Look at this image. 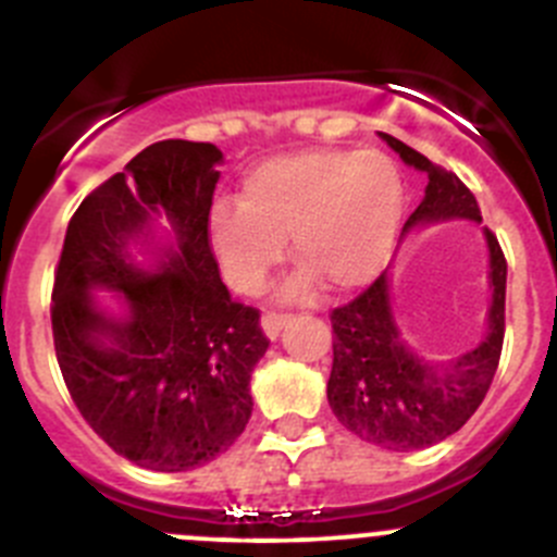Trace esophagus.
Segmentation results:
<instances>
[{
    "label": "esophagus",
    "instance_id": "obj_1",
    "mask_svg": "<svg viewBox=\"0 0 557 557\" xmlns=\"http://www.w3.org/2000/svg\"><path fill=\"white\" fill-rule=\"evenodd\" d=\"M288 321H290L288 312H263L261 326H263V332H267V337L274 339L280 334V329H283Z\"/></svg>",
    "mask_w": 557,
    "mask_h": 557
}]
</instances>
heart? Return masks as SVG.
<instances>
[{
    "mask_svg": "<svg viewBox=\"0 0 557 557\" xmlns=\"http://www.w3.org/2000/svg\"><path fill=\"white\" fill-rule=\"evenodd\" d=\"M403 214L405 182L388 154L310 149L252 169L239 203H212L207 236L223 277L239 294H261L283 261L285 239L301 263L290 296H307L315 283L345 294L381 274L397 247Z\"/></svg>",
    "mask_w": 557,
    "mask_h": 557,
    "instance_id": "obj_1",
    "label": "heart"
}]
</instances>
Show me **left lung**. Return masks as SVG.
I'll use <instances>...</instances> for the list:
<instances>
[{"label":"left lung","instance_id":"left-lung-1","mask_svg":"<svg viewBox=\"0 0 557 557\" xmlns=\"http://www.w3.org/2000/svg\"><path fill=\"white\" fill-rule=\"evenodd\" d=\"M381 138L405 163L428 174L422 203L403 231L446 220L482 223L476 198L460 176L394 135L381 133ZM484 236L493 288L487 337L449 367L428 364L403 343L392 315L386 272L348 305L332 310L334 359L326 397L337 422L356 438L388 451L428 449L455 435L476 413L498 370L506 332V258L493 231L484 228Z\"/></svg>","mask_w":557,"mask_h":557}]
</instances>
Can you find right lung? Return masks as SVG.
Returning a JSON list of instances; mask_svg holds the SVG:
<instances>
[{"label":"right lung","mask_w":557,"mask_h":557,"mask_svg":"<svg viewBox=\"0 0 557 557\" xmlns=\"http://www.w3.org/2000/svg\"><path fill=\"white\" fill-rule=\"evenodd\" d=\"M223 160L214 144L169 138L135 154L70 218L53 274L51 329L67 392L116 455L190 471L223 455L252 413L250 375L269 348L261 312L231 299L207 236ZM163 213L177 247L152 270L126 245ZM120 294L108 317L91 289Z\"/></svg>","instance_id":"1"}]
</instances>
